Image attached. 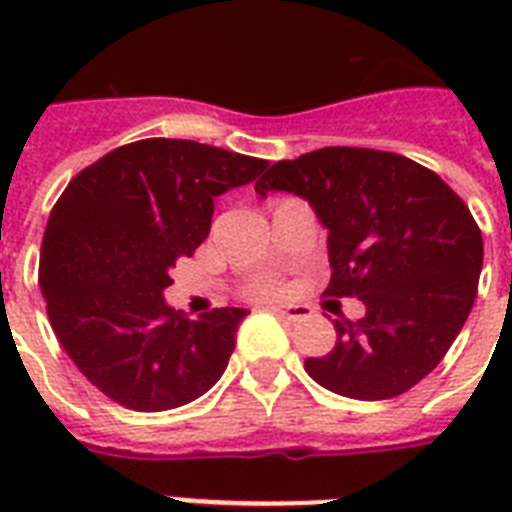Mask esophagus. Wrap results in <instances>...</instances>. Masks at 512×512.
Instances as JSON below:
<instances>
[{"label": "esophagus", "instance_id": "esophagus-1", "mask_svg": "<svg viewBox=\"0 0 512 512\" xmlns=\"http://www.w3.org/2000/svg\"><path fill=\"white\" fill-rule=\"evenodd\" d=\"M273 313L287 321L308 319V308H305V305H287V308H284V305H276V308H273Z\"/></svg>", "mask_w": 512, "mask_h": 512}]
</instances>
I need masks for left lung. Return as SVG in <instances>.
Here are the masks:
<instances>
[{
	"label": "left lung",
	"mask_w": 512,
	"mask_h": 512,
	"mask_svg": "<svg viewBox=\"0 0 512 512\" xmlns=\"http://www.w3.org/2000/svg\"><path fill=\"white\" fill-rule=\"evenodd\" d=\"M255 191H289L316 209L329 231L324 295L366 305L364 319H335L327 356L305 358L321 388L382 401L441 364L476 300L484 239L436 172L390 151L329 146L276 162Z\"/></svg>",
	"instance_id": "1"
}]
</instances>
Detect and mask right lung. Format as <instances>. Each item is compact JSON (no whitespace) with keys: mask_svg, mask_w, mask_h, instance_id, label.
<instances>
[{"mask_svg":"<svg viewBox=\"0 0 512 512\" xmlns=\"http://www.w3.org/2000/svg\"><path fill=\"white\" fill-rule=\"evenodd\" d=\"M265 167L196 140L148 138L114 148L60 193L39 287L63 350L111 401L164 412L220 380L249 311L188 319L164 303V289L172 265L209 236L215 196Z\"/></svg>","mask_w":512,"mask_h":512,"instance_id":"1","label":"right lung"}]
</instances>
